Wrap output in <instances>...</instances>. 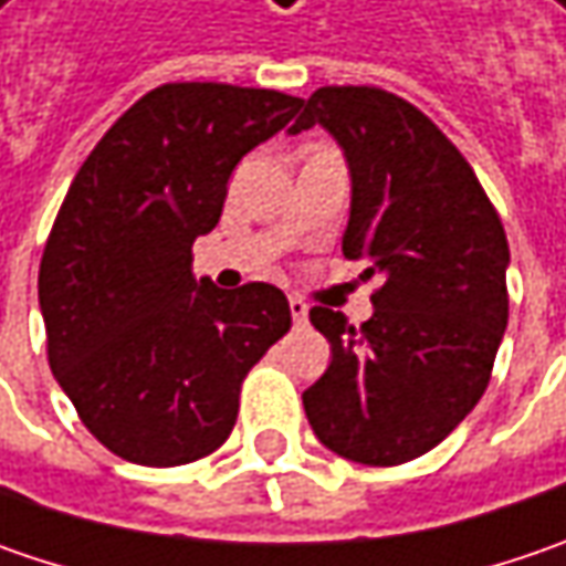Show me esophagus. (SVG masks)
Segmentation results:
<instances>
[{"label":"esophagus","instance_id":"1","mask_svg":"<svg viewBox=\"0 0 566 566\" xmlns=\"http://www.w3.org/2000/svg\"><path fill=\"white\" fill-rule=\"evenodd\" d=\"M287 307H291V316H294V323H304V319H307L310 307L304 304V301H301V297H291V301H287Z\"/></svg>","mask_w":566,"mask_h":566}]
</instances>
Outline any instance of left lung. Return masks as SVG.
Wrapping results in <instances>:
<instances>
[{
    "mask_svg": "<svg viewBox=\"0 0 566 566\" xmlns=\"http://www.w3.org/2000/svg\"><path fill=\"white\" fill-rule=\"evenodd\" d=\"M291 136L323 126L352 177L342 253L380 275L374 316L310 310L332 360L304 392L323 447L360 465L433 450L479 406L506 329L510 247L475 170L418 107L380 87H319Z\"/></svg>",
    "mask_w": 566,
    "mask_h": 566,
    "instance_id": "1",
    "label": "left lung"
}]
</instances>
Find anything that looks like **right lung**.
<instances>
[{
	"label": "right lung",
	"instance_id": "obj_1",
	"mask_svg": "<svg viewBox=\"0 0 566 566\" xmlns=\"http://www.w3.org/2000/svg\"><path fill=\"white\" fill-rule=\"evenodd\" d=\"M301 97L177 82L123 113L65 192L40 259L50 370L119 459L170 469L234 430L240 382L291 329L287 297L192 279L228 180L294 119Z\"/></svg>",
	"mask_w": 566,
	"mask_h": 566
}]
</instances>
